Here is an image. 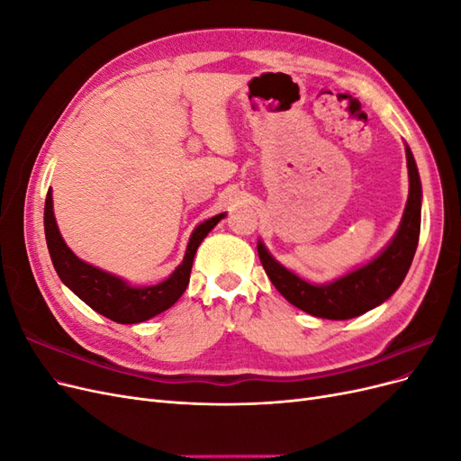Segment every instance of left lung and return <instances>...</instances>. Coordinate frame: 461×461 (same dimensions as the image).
I'll list each match as a JSON object with an SVG mask.
<instances>
[{
  "label": "left lung",
  "instance_id": "8db88e82",
  "mask_svg": "<svg viewBox=\"0 0 461 461\" xmlns=\"http://www.w3.org/2000/svg\"><path fill=\"white\" fill-rule=\"evenodd\" d=\"M410 194L394 239L369 263L327 285H312L278 263L263 242L258 254L275 288L298 310L321 319H352L366 313L394 294L406 278L421 230V180L410 146H406Z\"/></svg>",
  "mask_w": 461,
  "mask_h": 461
}]
</instances>
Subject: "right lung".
<instances>
[{
  "instance_id": "right-lung-1",
  "label": "right lung",
  "mask_w": 461,
  "mask_h": 461,
  "mask_svg": "<svg viewBox=\"0 0 461 461\" xmlns=\"http://www.w3.org/2000/svg\"><path fill=\"white\" fill-rule=\"evenodd\" d=\"M225 215L227 213H219L200 222L190 234L183 263L171 273L169 278L151 286H132L127 281H122L121 276L97 269L94 265L77 258L73 249L65 244L58 229V222H55L51 190L46 196L44 229L51 263L63 285L71 288L94 312L115 321V323L132 325L142 323V321H148L163 313L165 310H169L185 294L198 246Z\"/></svg>"
}]
</instances>
